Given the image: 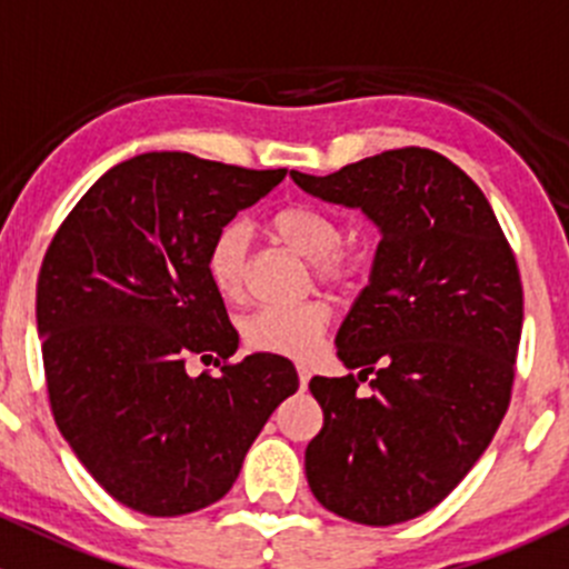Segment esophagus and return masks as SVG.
I'll use <instances>...</instances> for the list:
<instances>
[{"label":"esophagus","instance_id":"obj_1","mask_svg":"<svg viewBox=\"0 0 569 569\" xmlns=\"http://www.w3.org/2000/svg\"><path fill=\"white\" fill-rule=\"evenodd\" d=\"M297 375H300V388H308V382H311V369H308L306 363L297 366Z\"/></svg>","mask_w":569,"mask_h":569}]
</instances>
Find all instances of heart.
Segmentation results:
<instances>
[{"label": "heart", "instance_id": "heart-1", "mask_svg": "<svg viewBox=\"0 0 569 569\" xmlns=\"http://www.w3.org/2000/svg\"><path fill=\"white\" fill-rule=\"evenodd\" d=\"M269 233L286 248L308 258L321 283L343 289L358 278V252L341 248L343 231L330 211L308 203L280 206L269 217ZM244 269H248V231L242 222H226L217 228L206 248V274L222 300L237 302L244 295ZM327 321H330V308L321 300L267 306L242 321V338L256 352L306 360L319 349Z\"/></svg>", "mask_w": 569, "mask_h": 569}]
</instances>
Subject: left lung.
I'll use <instances>...</instances> for the list:
<instances>
[{
	"mask_svg": "<svg viewBox=\"0 0 569 569\" xmlns=\"http://www.w3.org/2000/svg\"><path fill=\"white\" fill-rule=\"evenodd\" d=\"M291 178L360 209L382 237L336 336L358 377L308 386L325 412L306 449L308 485L355 523H405L460 485L507 412L523 330L518 261L485 192L429 148ZM366 379L372 393L360 397Z\"/></svg>",
	"mask_w": 569,
	"mask_h": 569,
	"instance_id": "obj_1",
	"label": "left lung"
}]
</instances>
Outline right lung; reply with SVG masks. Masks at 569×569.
Returning <instances> with one entry per match:
<instances>
[{
	"label": "right lung",
	"instance_id": "add662e5",
	"mask_svg": "<svg viewBox=\"0 0 569 569\" xmlns=\"http://www.w3.org/2000/svg\"><path fill=\"white\" fill-rule=\"evenodd\" d=\"M286 170L181 151L107 170L51 239L38 274V336L62 438L123 507L176 518L220 501L274 407L300 388L280 355L226 363L239 332L206 274L217 228ZM223 358L189 378L186 360Z\"/></svg>",
	"mask_w": 569,
	"mask_h": 569
}]
</instances>
